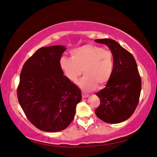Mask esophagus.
Segmentation results:
<instances>
[{"label":"esophagus","instance_id":"1","mask_svg":"<svg viewBox=\"0 0 157 157\" xmlns=\"http://www.w3.org/2000/svg\"><path fill=\"white\" fill-rule=\"evenodd\" d=\"M88 96H89V95H88V94H86V93H82V98H83V99L88 98Z\"/></svg>","mask_w":157,"mask_h":157}]
</instances>
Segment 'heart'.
<instances>
[{
	"label": "heart",
	"mask_w": 157,
	"mask_h": 157,
	"mask_svg": "<svg viewBox=\"0 0 157 157\" xmlns=\"http://www.w3.org/2000/svg\"><path fill=\"white\" fill-rule=\"evenodd\" d=\"M59 66L64 75L75 82L82 73L84 75L78 82L82 90L91 91L99 85L103 87L111 78L114 69V58L110 51L92 44L73 50L71 59L62 58Z\"/></svg>",
	"instance_id": "1"
}]
</instances>
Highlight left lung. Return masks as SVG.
<instances>
[{
	"mask_svg": "<svg viewBox=\"0 0 157 157\" xmlns=\"http://www.w3.org/2000/svg\"><path fill=\"white\" fill-rule=\"evenodd\" d=\"M107 45L114 58V69L106 87L95 95L100 105L96 115L106 123L118 124L126 121L135 112L141 90V79L135 59L129 51L112 39L95 40Z\"/></svg>",
	"mask_w": 157,
	"mask_h": 157,
	"instance_id": "left-lung-1",
	"label": "left lung"
}]
</instances>
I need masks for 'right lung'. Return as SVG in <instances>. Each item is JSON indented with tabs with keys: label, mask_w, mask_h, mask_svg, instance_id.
<instances>
[{
	"label": "right lung",
	"mask_w": 157,
	"mask_h": 157,
	"mask_svg": "<svg viewBox=\"0 0 157 157\" xmlns=\"http://www.w3.org/2000/svg\"><path fill=\"white\" fill-rule=\"evenodd\" d=\"M66 49L62 45L40 48L24 64L20 75L19 104L31 123L46 132L69 126L82 99L79 88L59 66Z\"/></svg>",
	"instance_id": "1"
}]
</instances>
